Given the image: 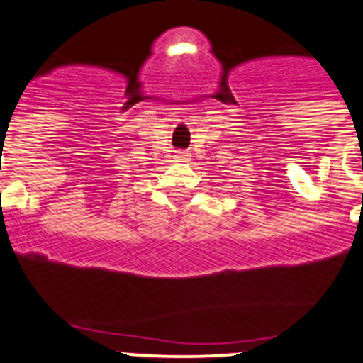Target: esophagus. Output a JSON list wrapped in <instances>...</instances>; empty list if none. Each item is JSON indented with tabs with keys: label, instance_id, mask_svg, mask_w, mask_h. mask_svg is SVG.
<instances>
[{
	"label": "esophagus",
	"instance_id": "esophagus-1",
	"mask_svg": "<svg viewBox=\"0 0 363 363\" xmlns=\"http://www.w3.org/2000/svg\"><path fill=\"white\" fill-rule=\"evenodd\" d=\"M178 160H179V162H189V154L187 152H179Z\"/></svg>",
	"mask_w": 363,
	"mask_h": 363
}]
</instances>
